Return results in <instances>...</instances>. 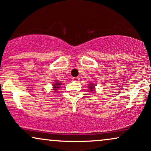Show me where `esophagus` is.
I'll list each match as a JSON object with an SVG mask.
<instances>
[{
    "label": "esophagus",
    "mask_w": 151,
    "mask_h": 151,
    "mask_svg": "<svg viewBox=\"0 0 151 151\" xmlns=\"http://www.w3.org/2000/svg\"><path fill=\"white\" fill-rule=\"evenodd\" d=\"M72 81H75V82H79L80 81V79L79 77H73L72 78Z\"/></svg>",
    "instance_id": "esophagus-1"
}]
</instances>
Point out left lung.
<instances>
[{
    "label": "left lung",
    "instance_id": "8db88e82",
    "mask_svg": "<svg viewBox=\"0 0 151 151\" xmlns=\"http://www.w3.org/2000/svg\"><path fill=\"white\" fill-rule=\"evenodd\" d=\"M89 91L91 92H93L94 91V84H90L89 85Z\"/></svg>",
    "mask_w": 151,
    "mask_h": 151
}]
</instances>
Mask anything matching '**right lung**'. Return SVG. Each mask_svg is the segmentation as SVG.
Wrapping results in <instances>:
<instances>
[{
  "label": "right lung",
  "mask_w": 151,
  "mask_h": 151,
  "mask_svg": "<svg viewBox=\"0 0 151 151\" xmlns=\"http://www.w3.org/2000/svg\"><path fill=\"white\" fill-rule=\"evenodd\" d=\"M60 85H61V82L58 81V80H56V81H55V82L53 84V86H54V87H53L54 89H53L55 90V91H56V90H58V88H60Z\"/></svg>",
  "instance_id": "obj_1"
}]
</instances>
